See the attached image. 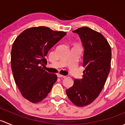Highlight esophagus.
<instances>
[{
    "mask_svg": "<svg viewBox=\"0 0 125 125\" xmlns=\"http://www.w3.org/2000/svg\"><path fill=\"white\" fill-rule=\"evenodd\" d=\"M57 77L59 78H65L66 77V76H65V75H61V74H57Z\"/></svg>",
    "mask_w": 125,
    "mask_h": 125,
    "instance_id": "obj_1",
    "label": "esophagus"
}]
</instances>
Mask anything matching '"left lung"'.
Masks as SVG:
<instances>
[{
    "label": "left lung",
    "mask_w": 125,
    "mask_h": 125,
    "mask_svg": "<svg viewBox=\"0 0 125 125\" xmlns=\"http://www.w3.org/2000/svg\"><path fill=\"white\" fill-rule=\"evenodd\" d=\"M73 32L79 34L84 46L85 70L82 79H74L66 93L73 104L83 107L94 102L104 87L111 69V48L101 33L89 28H79Z\"/></svg>",
    "instance_id": "left-lung-1"
}]
</instances>
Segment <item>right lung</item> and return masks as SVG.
I'll list each match as a JSON object with an SVG mask.
<instances>
[{
  "label": "right lung",
  "instance_id": "right-lung-1",
  "mask_svg": "<svg viewBox=\"0 0 125 125\" xmlns=\"http://www.w3.org/2000/svg\"><path fill=\"white\" fill-rule=\"evenodd\" d=\"M66 32L46 26L28 28L12 44L11 65L15 83L25 99L33 103L46 97L57 80L55 74L43 69L49 50Z\"/></svg>",
  "mask_w": 125,
  "mask_h": 125
}]
</instances>
